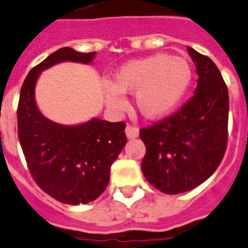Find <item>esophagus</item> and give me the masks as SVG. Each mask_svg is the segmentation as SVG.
<instances>
[{
	"label": "esophagus",
	"mask_w": 248,
	"mask_h": 248,
	"mask_svg": "<svg viewBox=\"0 0 248 248\" xmlns=\"http://www.w3.org/2000/svg\"><path fill=\"white\" fill-rule=\"evenodd\" d=\"M124 131H126V136L128 139H136L139 136V127H136L134 124H127Z\"/></svg>",
	"instance_id": "34e87169"
}]
</instances>
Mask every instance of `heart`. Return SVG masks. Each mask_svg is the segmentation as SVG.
Returning a JSON list of instances; mask_svg holds the SVG:
<instances>
[{"label": "heart", "instance_id": "b5f03b06", "mask_svg": "<svg viewBox=\"0 0 248 248\" xmlns=\"http://www.w3.org/2000/svg\"><path fill=\"white\" fill-rule=\"evenodd\" d=\"M191 68L184 58L153 55L128 62L114 74L106 89L107 103L122 108L121 93H135V106L143 117L159 118L169 113L188 91Z\"/></svg>", "mask_w": 248, "mask_h": 248}]
</instances>
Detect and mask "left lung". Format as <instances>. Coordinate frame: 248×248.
I'll return each instance as SVG.
<instances>
[{"label": "left lung", "instance_id": "left-lung-1", "mask_svg": "<svg viewBox=\"0 0 248 248\" xmlns=\"http://www.w3.org/2000/svg\"><path fill=\"white\" fill-rule=\"evenodd\" d=\"M197 66L193 97L178 111L140 130L146 146L141 169L165 194L191 190L219 166L228 141V89L213 60L188 46Z\"/></svg>", "mask_w": 248, "mask_h": 248}]
</instances>
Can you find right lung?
I'll list each match as a JSON object with an SVG mask.
<instances>
[{
	"label": "right lung",
	"mask_w": 248,
	"mask_h": 248,
	"mask_svg": "<svg viewBox=\"0 0 248 248\" xmlns=\"http://www.w3.org/2000/svg\"><path fill=\"white\" fill-rule=\"evenodd\" d=\"M95 51L62 47L30 70L17 106V134L31 176L51 198L65 204L97 199L109 182L111 165L127 142L124 122L93 118L63 126L44 117L34 98L37 77L60 62L91 63Z\"/></svg>",
	"instance_id": "obj_1"
}]
</instances>
